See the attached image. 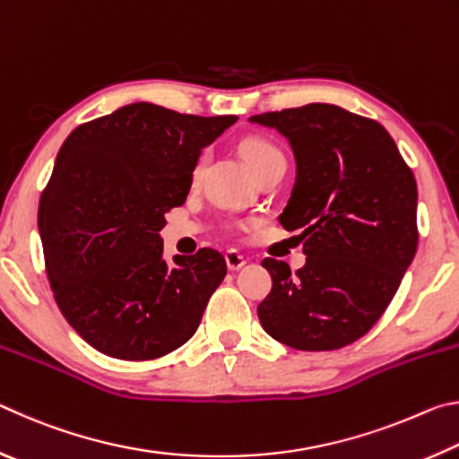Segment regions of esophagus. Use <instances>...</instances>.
<instances>
[{"instance_id":"obj_1","label":"esophagus","mask_w":459,"mask_h":459,"mask_svg":"<svg viewBox=\"0 0 459 459\" xmlns=\"http://www.w3.org/2000/svg\"><path fill=\"white\" fill-rule=\"evenodd\" d=\"M224 259H227V265L230 271H238L247 265V259L238 251H235V248H229V251L224 253Z\"/></svg>"}]
</instances>
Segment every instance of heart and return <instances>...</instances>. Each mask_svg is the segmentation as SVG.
Masks as SVG:
<instances>
[{"mask_svg":"<svg viewBox=\"0 0 459 459\" xmlns=\"http://www.w3.org/2000/svg\"><path fill=\"white\" fill-rule=\"evenodd\" d=\"M243 155L255 176H259L263 169H267L271 166L285 164L283 152L279 150L275 143L267 142V139H248V142L243 143ZM202 168H204V158H200L196 161V166H194V178H198L202 174Z\"/></svg>","mask_w":459,"mask_h":459,"instance_id":"obj_1","label":"heart"}]
</instances>
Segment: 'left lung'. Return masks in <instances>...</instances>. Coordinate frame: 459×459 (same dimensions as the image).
I'll list each match as a JSON object with an SVG mask.
<instances>
[{
    "mask_svg": "<svg viewBox=\"0 0 459 459\" xmlns=\"http://www.w3.org/2000/svg\"><path fill=\"white\" fill-rule=\"evenodd\" d=\"M295 155V184L279 214L301 230L306 265L265 259L273 287L257 307L263 330L295 351H336L385 314L417 251V184L380 123L312 103L253 115Z\"/></svg>",
    "mask_w": 459,
    "mask_h": 459,
    "instance_id": "obj_1",
    "label": "left lung"
}]
</instances>
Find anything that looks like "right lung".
Listing matches in <instances>:
<instances>
[{
    "instance_id": "1",
    "label": "right lung",
    "mask_w": 459,
    "mask_h": 459,
    "mask_svg": "<svg viewBox=\"0 0 459 459\" xmlns=\"http://www.w3.org/2000/svg\"><path fill=\"white\" fill-rule=\"evenodd\" d=\"M237 119L131 103L62 143L38 230L54 299L99 352L153 360L196 332L227 263L214 248L168 263L160 230L186 202L200 152Z\"/></svg>"
}]
</instances>
